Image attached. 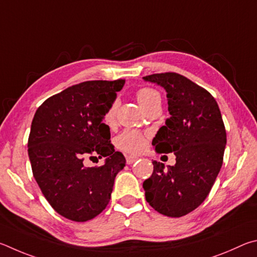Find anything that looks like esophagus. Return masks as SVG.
Instances as JSON below:
<instances>
[{"mask_svg": "<svg viewBox=\"0 0 257 257\" xmlns=\"http://www.w3.org/2000/svg\"><path fill=\"white\" fill-rule=\"evenodd\" d=\"M137 160H138V157H133V156L126 157V164H127V165H132V164L136 163Z\"/></svg>", "mask_w": 257, "mask_h": 257, "instance_id": "34e87169", "label": "esophagus"}]
</instances>
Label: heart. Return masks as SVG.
I'll list each match as a JSON object with an SVG mask.
<instances>
[{"label": "heart", "mask_w": 257, "mask_h": 257, "mask_svg": "<svg viewBox=\"0 0 257 257\" xmlns=\"http://www.w3.org/2000/svg\"><path fill=\"white\" fill-rule=\"evenodd\" d=\"M136 97L143 109H146L148 106L152 105V103L160 102L161 100L159 92L149 87H143L139 89L136 93ZM116 111L117 101L114 100L110 103V106L108 107V109L105 112V116H103V119H105L108 125H114L116 119ZM116 145L119 149L130 152V154H139V152H141L145 149L146 138L142 133L134 131V130H125L123 133H120L117 137Z\"/></svg>", "instance_id": "heart-1"}]
</instances>
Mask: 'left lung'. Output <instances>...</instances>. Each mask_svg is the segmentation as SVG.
<instances>
[{"mask_svg": "<svg viewBox=\"0 0 257 257\" xmlns=\"http://www.w3.org/2000/svg\"><path fill=\"white\" fill-rule=\"evenodd\" d=\"M143 79L164 87L168 98L170 117L152 146L159 154L176 156L167 168L152 161L154 173L143 182L146 200L159 213L179 218L209 195L222 166L226 128L212 94L186 76L165 72Z\"/></svg>", "mask_w": 257, "mask_h": 257, "instance_id": "8db88e82", "label": "left lung"}]
</instances>
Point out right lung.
I'll use <instances>...</instances> for the list:
<instances>
[{
    "label": "right lung",
    "mask_w": 257,
    "mask_h": 257,
    "mask_svg": "<svg viewBox=\"0 0 257 257\" xmlns=\"http://www.w3.org/2000/svg\"><path fill=\"white\" fill-rule=\"evenodd\" d=\"M124 79L85 81L46 99L34 116L28 139L33 175L58 214L83 222L109 203L116 175L125 157L115 151L103 116L123 88ZM107 156L101 168L83 160Z\"/></svg>",
    "instance_id": "add662e5"
}]
</instances>
